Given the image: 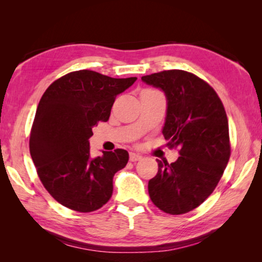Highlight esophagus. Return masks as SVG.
<instances>
[{"instance_id": "esophagus-1", "label": "esophagus", "mask_w": 262, "mask_h": 262, "mask_svg": "<svg viewBox=\"0 0 262 262\" xmlns=\"http://www.w3.org/2000/svg\"><path fill=\"white\" fill-rule=\"evenodd\" d=\"M129 159H130V162H137V161H140V159H142V156L139 154L130 152L129 154Z\"/></svg>"}]
</instances>
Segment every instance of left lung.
<instances>
[{
  "mask_svg": "<svg viewBox=\"0 0 262 262\" xmlns=\"http://www.w3.org/2000/svg\"><path fill=\"white\" fill-rule=\"evenodd\" d=\"M166 97L163 135L180 148L174 163L158 161V173L149 180L154 205L166 214L195 209L214 192L230 158L229 123L214 89L184 70H164L141 78Z\"/></svg>",
  "mask_w": 262,
  "mask_h": 262,
  "instance_id": "8db88e82",
  "label": "left lung"
}]
</instances>
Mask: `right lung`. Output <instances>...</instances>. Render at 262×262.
I'll return each mask as SVG.
<instances>
[{
  "label": "right lung",
  "mask_w": 262,
  "mask_h": 262,
  "mask_svg": "<svg viewBox=\"0 0 262 262\" xmlns=\"http://www.w3.org/2000/svg\"><path fill=\"white\" fill-rule=\"evenodd\" d=\"M136 77L112 78L92 70L69 73L53 82L39 101L30 152L43 187L62 206L95 211L113 193V177L126 166L123 149L91 157L89 139L107 121L115 97Z\"/></svg>",
  "instance_id": "right-lung-1"
}]
</instances>
